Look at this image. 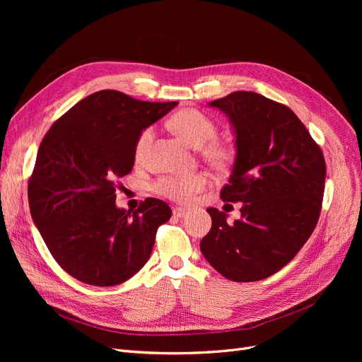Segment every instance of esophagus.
I'll return each instance as SVG.
<instances>
[{"label":"esophagus","instance_id":"obj_1","mask_svg":"<svg viewBox=\"0 0 362 362\" xmlns=\"http://www.w3.org/2000/svg\"><path fill=\"white\" fill-rule=\"evenodd\" d=\"M187 214H189V211H186L185 208H175V210H173V216L177 217V218H183V217H186Z\"/></svg>","mask_w":362,"mask_h":362}]
</instances>
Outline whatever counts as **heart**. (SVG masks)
I'll return each instance as SVG.
<instances>
[{
    "label": "heart",
    "instance_id": "heart-1",
    "mask_svg": "<svg viewBox=\"0 0 362 362\" xmlns=\"http://www.w3.org/2000/svg\"><path fill=\"white\" fill-rule=\"evenodd\" d=\"M170 126L180 138H183L187 144L195 148H201L202 157L217 170L229 168L233 161V151L223 142L213 141L217 127L214 122L205 116L204 112L195 108H183L177 111L173 117L170 119ZM154 127H146L141 132V135L135 145V157L136 160H142L148 152L152 139H154ZM208 141L207 144L206 142ZM207 145L205 146L204 144ZM208 185V177L204 173L194 175H171L160 177L152 191L157 195L168 198L177 204L187 205L191 204L195 197L202 192Z\"/></svg>",
    "mask_w": 362,
    "mask_h": 362
}]
</instances>
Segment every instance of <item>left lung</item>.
<instances>
[{"label": "left lung", "instance_id": "1", "mask_svg": "<svg viewBox=\"0 0 362 362\" xmlns=\"http://www.w3.org/2000/svg\"><path fill=\"white\" fill-rule=\"evenodd\" d=\"M230 120L236 157L224 202H242L233 224L208 208L211 230L199 248L226 279L257 281L283 269L315 229L326 161L307 127L286 105L238 90L210 103Z\"/></svg>", "mask_w": 362, "mask_h": 362}]
</instances>
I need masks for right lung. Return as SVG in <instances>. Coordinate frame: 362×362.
<instances>
[{"instance_id": "add662e5", "label": "right lung", "mask_w": 362, "mask_h": 362, "mask_svg": "<svg viewBox=\"0 0 362 362\" xmlns=\"http://www.w3.org/2000/svg\"><path fill=\"white\" fill-rule=\"evenodd\" d=\"M176 105L105 89L73 105L47 132L28 186L29 208L51 255L71 277L116 286L149 259L170 206L146 198L126 211L116 205V185L135 164L141 132Z\"/></svg>"}]
</instances>
